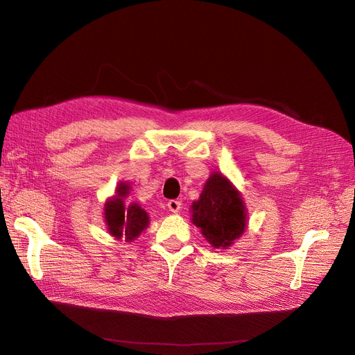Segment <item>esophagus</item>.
Returning <instances> with one entry per match:
<instances>
[{"label": "esophagus", "mask_w": 355, "mask_h": 355, "mask_svg": "<svg viewBox=\"0 0 355 355\" xmlns=\"http://www.w3.org/2000/svg\"><path fill=\"white\" fill-rule=\"evenodd\" d=\"M168 209L171 210L173 213H178L180 209H181V202H178V200H169Z\"/></svg>", "instance_id": "esophagus-1"}]
</instances>
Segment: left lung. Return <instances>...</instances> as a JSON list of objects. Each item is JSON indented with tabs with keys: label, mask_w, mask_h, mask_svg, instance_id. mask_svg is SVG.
Masks as SVG:
<instances>
[{
	"label": "left lung",
	"mask_w": 355,
	"mask_h": 355,
	"mask_svg": "<svg viewBox=\"0 0 355 355\" xmlns=\"http://www.w3.org/2000/svg\"><path fill=\"white\" fill-rule=\"evenodd\" d=\"M191 222L214 250H227L248 226L239 190L222 173L213 171L198 200L191 205Z\"/></svg>",
	"instance_id": "1"
}]
</instances>
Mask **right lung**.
I'll list each match as a JSON object with an SVG mask.
<instances>
[{
  "label": "right lung",
  "instance_id": "obj_1",
  "mask_svg": "<svg viewBox=\"0 0 355 355\" xmlns=\"http://www.w3.org/2000/svg\"><path fill=\"white\" fill-rule=\"evenodd\" d=\"M130 186L126 181L119 182L116 194L107 198L104 205V222L109 234L117 241H135L149 226V214L137 203L125 205V198L129 196Z\"/></svg>",
  "mask_w": 355,
  "mask_h": 355
}]
</instances>
